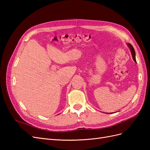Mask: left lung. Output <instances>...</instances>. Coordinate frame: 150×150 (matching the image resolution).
I'll list each match as a JSON object with an SVG mask.
<instances>
[{
  "instance_id": "obj_1",
  "label": "left lung",
  "mask_w": 150,
  "mask_h": 150,
  "mask_svg": "<svg viewBox=\"0 0 150 150\" xmlns=\"http://www.w3.org/2000/svg\"><path fill=\"white\" fill-rule=\"evenodd\" d=\"M128 46L130 48V50H131V54H132V56H133V60L136 62V58H135V51H134V49L133 48V47L132 46V45H131V44H128Z\"/></svg>"
}]
</instances>
